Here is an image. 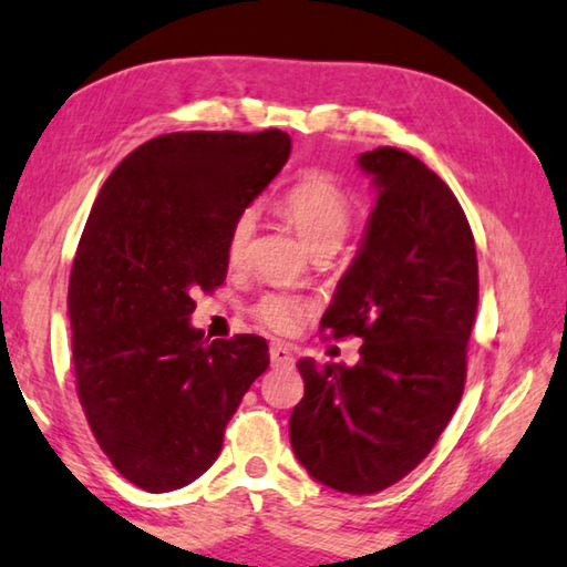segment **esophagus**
Listing matches in <instances>:
<instances>
[{"label":"esophagus","mask_w":567,"mask_h":567,"mask_svg":"<svg viewBox=\"0 0 567 567\" xmlns=\"http://www.w3.org/2000/svg\"><path fill=\"white\" fill-rule=\"evenodd\" d=\"M268 355H271V363L281 365V369H291L293 365V351H291V346H286V343H271V351H268Z\"/></svg>","instance_id":"esophagus-1"}]
</instances>
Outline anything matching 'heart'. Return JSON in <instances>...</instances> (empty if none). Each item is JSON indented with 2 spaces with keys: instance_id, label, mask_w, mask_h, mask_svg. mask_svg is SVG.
<instances>
[{
  "instance_id": "1",
  "label": "heart",
  "mask_w": 567,
  "mask_h": 567,
  "mask_svg": "<svg viewBox=\"0 0 567 567\" xmlns=\"http://www.w3.org/2000/svg\"><path fill=\"white\" fill-rule=\"evenodd\" d=\"M278 214L289 221L303 244L316 251L336 254L349 236L353 226V206L343 188L333 178L323 174H313L291 186L281 198H278ZM256 228V214L251 208L238 214L226 236V258L234 266L244 264L248 256V244H251ZM309 306L291 293H266L254 306V316L258 323L266 326L268 331L289 333L293 331Z\"/></svg>"
}]
</instances>
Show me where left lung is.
Returning a JSON list of instances; mask_svg holds the SVG:
<instances>
[{
    "instance_id": "left-lung-1",
    "label": "left lung",
    "mask_w": 567,
    "mask_h": 567,
    "mask_svg": "<svg viewBox=\"0 0 567 567\" xmlns=\"http://www.w3.org/2000/svg\"><path fill=\"white\" fill-rule=\"evenodd\" d=\"M355 164L375 204L321 329L363 346L353 365L299 361L289 433L313 481L371 495L409 475L458 409L478 258L458 198L423 162L381 146Z\"/></svg>"
}]
</instances>
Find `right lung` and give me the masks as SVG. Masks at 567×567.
Segmentation results:
<instances>
[{"label": "right lung", "mask_w": 567, "mask_h": 567, "mask_svg": "<svg viewBox=\"0 0 567 567\" xmlns=\"http://www.w3.org/2000/svg\"><path fill=\"white\" fill-rule=\"evenodd\" d=\"M289 154L278 128L156 136L114 168L89 214L66 299L79 401L114 468L148 493L212 468L268 369L264 339L208 343L192 313L198 289L224 284L231 221Z\"/></svg>", "instance_id": "right-lung-1"}]
</instances>
